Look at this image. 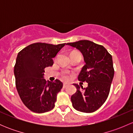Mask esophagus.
Segmentation results:
<instances>
[{
	"label": "esophagus",
	"mask_w": 133,
	"mask_h": 133,
	"mask_svg": "<svg viewBox=\"0 0 133 133\" xmlns=\"http://www.w3.org/2000/svg\"><path fill=\"white\" fill-rule=\"evenodd\" d=\"M67 87H68V84H64V85H63V88H66Z\"/></svg>",
	"instance_id": "34e87169"
}]
</instances>
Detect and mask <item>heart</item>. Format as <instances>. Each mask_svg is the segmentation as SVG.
<instances>
[{
	"label": "heart",
	"mask_w": 133,
	"mask_h": 133,
	"mask_svg": "<svg viewBox=\"0 0 133 133\" xmlns=\"http://www.w3.org/2000/svg\"><path fill=\"white\" fill-rule=\"evenodd\" d=\"M75 53H80L77 51H74L71 53V54H75ZM61 77L63 80H69L70 79L71 75L69 74V72L68 71H63L61 73Z\"/></svg>",
	"instance_id": "b5f03b06"
}]
</instances>
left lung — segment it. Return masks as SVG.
<instances>
[{"label":"left lung","mask_w":133,"mask_h":133,"mask_svg":"<svg viewBox=\"0 0 133 133\" xmlns=\"http://www.w3.org/2000/svg\"><path fill=\"white\" fill-rule=\"evenodd\" d=\"M67 44L82 53L85 65L78 79L88 84L86 88L82 87V91L78 84H74L76 92L71 97L72 105L80 112H95L104 104L109 94L115 73L112 56L103 45L87 40Z\"/></svg>","instance_id":"left-lung-1"}]
</instances>
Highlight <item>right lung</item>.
<instances>
[{
	"instance_id": "right-lung-1",
	"label": "right lung",
	"mask_w": 133,
	"mask_h": 133,
	"mask_svg": "<svg viewBox=\"0 0 133 133\" xmlns=\"http://www.w3.org/2000/svg\"><path fill=\"white\" fill-rule=\"evenodd\" d=\"M65 44L37 42L18 53L14 67L16 88L22 102L33 112L43 113L54 108L63 84L58 79L47 82L43 75L44 69L53 65V58Z\"/></svg>"
}]
</instances>
